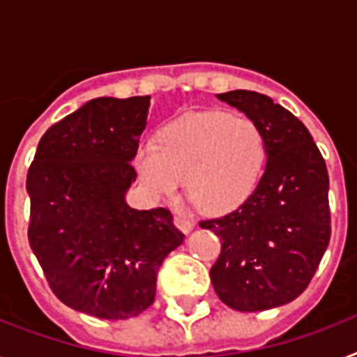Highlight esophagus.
<instances>
[{"mask_svg": "<svg viewBox=\"0 0 357 357\" xmlns=\"http://www.w3.org/2000/svg\"><path fill=\"white\" fill-rule=\"evenodd\" d=\"M174 224L178 226L183 234H189L190 229L195 228V224H192V220H189V218L181 217V215H178V217H174Z\"/></svg>", "mask_w": 357, "mask_h": 357, "instance_id": "1", "label": "esophagus"}]
</instances>
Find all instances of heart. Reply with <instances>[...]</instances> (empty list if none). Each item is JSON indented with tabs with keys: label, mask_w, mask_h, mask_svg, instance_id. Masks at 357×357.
<instances>
[{
	"label": "heart",
	"mask_w": 357,
	"mask_h": 357,
	"mask_svg": "<svg viewBox=\"0 0 357 357\" xmlns=\"http://www.w3.org/2000/svg\"><path fill=\"white\" fill-rule=\"evenodd\" d=\"M265 162L263 129L224 111L187 114L135 153L137 172L155 198H172L185 178L190 200L211 215L234 211L248 200Z\"/></svg>",
	"instance_id": "b5f03b06"
}]
</instances>
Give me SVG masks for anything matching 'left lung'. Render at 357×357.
<instances>
[{
  "label": "left lung",
  "instance_id": "1",
  "mask_svg": "<svg viewBox=\"0 0 357 357\" xmlns=\"http://www.w3.org/2000/svg\"><path fill=\"white\" fill-rule=\"evenodd\" d=\"M217 98L263 129L266 165L248 200L200 222L222 243L211 283L231 310H272L304 293L330 243L326 162L304 123L265 94Z\"/></svg>",
  "mask_w": 357,
  "mask_h": 357
}]
</instances>
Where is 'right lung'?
Listing matches in <instances>:
<instances>
[{
	"label": "right lung",
	"instance_id": "add662e5",
	"mask_svg": "<svg viewBox=\"0 0 357 357\" xmlns=\"http://www.w3.org/2000/svg\"><path fill=\"white\" fill-rule=\"evenodd\" d=\"M148 109L150 96L94 98L42 135L27 172L31 250L55 296L98 319L150 307L159 266L185 238L168 209L126 202Z\"/></svg>",
	"mask_w": 357,
	"mask_h": 357
}]
</instances>
